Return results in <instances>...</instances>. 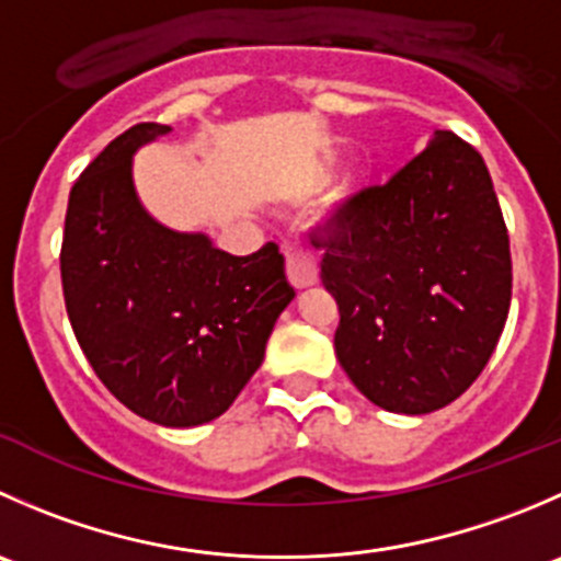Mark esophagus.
Returning a JSON list of instances; mask_svg holds the SVG:
<instances>
[{
  "label": "esophagus",
  "mask_w": 561,
  "mask_h": 561,
  "mask_svg": "<svg viewBox=\"0 0 561 561\" xmlns=\"http://www.w3.org/2000/svg\"><path fill=\"white\" fill-rule=\"evenodd\" d=\"M285 260H287V279L293 287L304 290L318 282V265L314 260L304 252L301 243H285Z\"/></svg>",
  "instance_id": "1"
}]
</instances>
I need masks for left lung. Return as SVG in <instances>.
I'll use <instances>...</instances> for the list:
<instances>
[{
  "label": "left lung",
  "mask_w": 561,
  "mask_h": 561,
  "mask_svg": "<svg viewBox=\"0 0 561 561\" xmlns=\"http://www.w3.org/2000/svg\"><path fill=\"white\" fill-rule=\"evenodd\" d=\"M312 243L340 304L336 358L369 402L422 416L474 383L507 323L513 263L471 145L433 130L411 164L347 199Z\"/></svg>",
  "instance_id": "left-lung-1"
}]
</instances>
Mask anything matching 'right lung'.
I'll list each match as a JSON object with an SVG mask.
<instances>
[{
	"instance_id": "obj_1",
	"label": "right lung",
	"mask_w": 561,
	"mask_h": 561,
	"mask_svg": "<svg viewBox=\"0 0 561 561\" xmlns=\"http://www.w3.org/2000/svg\"><path fill=\"white\" fill-rule=\"evenodd\" d=\"M139 123L70 188L59 268L70 325L108 391L136 416L197 427L227 411L263 364L296 298L276 243L232 257L205 232L148 214L134 156L170 134Z\"/></svg>"
}]
</instances>
